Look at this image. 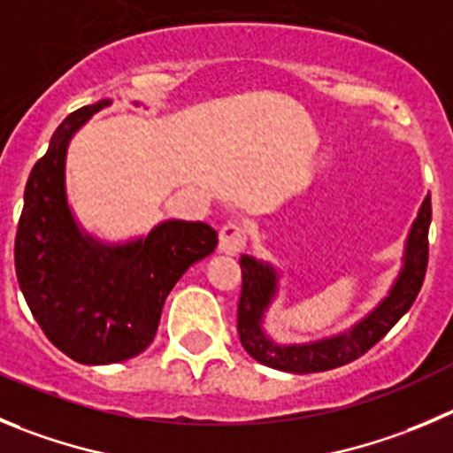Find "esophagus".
Returning <instances> with one entry per match:
<instances>
[{"instance_id":"esophagus-1","label":"esophagus","mask_w":453,"mask_h":453,"mask_svg":"<svg viewBox=\"0 0 453 453\" xmlns=\"http://www.w3.org/2000/svg\"><path fill=\"white\" fill-rule=\"evenodd\" d=\"M247 238H249L247 226H244L242 222L231 219V222L224 224L222 231H219L218 249L222 253H226V256H238V253H242L244 247H247Z\"/></svg>"}]
</instances>
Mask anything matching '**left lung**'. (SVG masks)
<instances>
[{
  "instance_id": "1",
  "label": "left lung",
  "mask_w": 453,
  "mask_h": 453,
  "mask_svg": "<svg viewBox=\"0 0 453 453\" xmlns=\"http://www.w3.org/2000/svg\"><path fill=\"white\" fill-rule=\"evenodd\" d=\"M429 224H432V197H425L418 211L404 249V265L389 296L347 334L318 340L309 344L280 347L262 331V316L278 291V275L273 266L256 257H240L242 269V294L238 303L240 342L251 358L266 367L288 373H318L358 360L376 342H380L391 326L409 311L425 282L429 262Z\"/></svg>"
}]
</instances>
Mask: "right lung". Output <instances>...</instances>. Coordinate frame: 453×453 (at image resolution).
<instances>
[{
  "instance_id": "right-lung-1",
  "label": "right lung",
  "mask_w": 453,
  "mask_h": 453,
  "mask_svg": "<svg viewBox=\"0 0 453 453\" xmlns=\"http://www.w3.org/2000/svg\"><path fill=\"white\" fill-rule=\"evenodd\" d=\"M109 104L81 106L59 124L28 175L15 235L17 282L30 313L81 365L122 363L144 351L171 288L218 247L209 224L180 219L113 247L81 234L66 202V149L73 133Z\"/></svg>"
}]
</instances>
